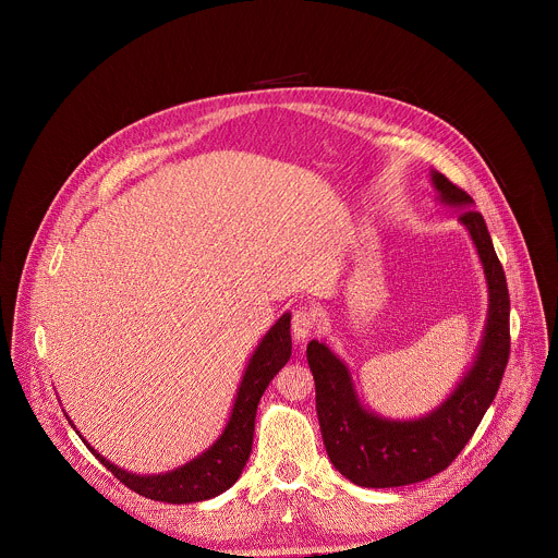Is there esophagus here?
Returning <instances> with one entry per match:
<instances>
[{"label": "esophagus", "mask_w": 558, "mask_h": 558, "mask_svg": "<svg viewBox=\"0 0 558 558\" xmlns=\"http://www.w3.org/2000/svg\"><path fill=\"white\" fill-rule=\"evenodd\" d=\"M315 331V313L308 306H300L291 317V333L298 342H304Z\"/></svg>", "instance_id": "1"}]
</instances>
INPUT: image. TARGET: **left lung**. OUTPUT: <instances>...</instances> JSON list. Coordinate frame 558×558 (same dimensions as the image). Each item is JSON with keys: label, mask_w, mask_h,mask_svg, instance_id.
Instances as JSON below:
<instances>
[{"label": "left lung", "mask_w": 558, "mask_h": 558, "mask_svg": "<svg viewBox=\"0 0 558 558\" xmlns=\"http://www.w3.org/2000/svg\"><path fill=\"white\" fill-rule=\"evenodd\" d=\"M439 201L463 209L459 220L472 235L484 265L490 306L474 364L448 400L420 420H386L366 411L349 368L325 344L311 340L306 360L315 379V411L331 463L362 488H397L446 470L482 424L499 390L510 357V295L486 220L470 209L472 198L444 174L430 172Z\"/></svg>", "instance_id": "1"}]
</instances>
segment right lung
I'll list each match as a JSON object with an SVG mask.
<instances>
[{
  "label": "right lung",
  "mask_w": 558,
  "mask_h": 558,
  "mask_svg": "<svg viewBox=\"0 0 558 558\" xmlns=\"http://www.w3.org/2000/svg\"><path fill=\"white\" fill-rule=\"evenodd\" d=\"M291 313L267 331L254 351L222 435L196 459L166 474H132L101 457L86 439L90 452L130 490L166 504H196L222 495L241 476L254 444L256 409L265 388L291 357Z\"/></svg>",
  "instance_id": "add662e5"
}]
</instances>
